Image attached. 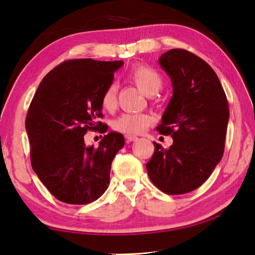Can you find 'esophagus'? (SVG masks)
Returning a JSON list of instances; mask_svg holds the SVG:
<instances>
[{"instance_id":"esophagus-1","label":"esophagus","mask_w":255,"mask_h":255,"mask_svg":"<svg viewBox=\"0 0 255 255\" xmlns=\"http://www.w3.org/2000/svg\"><path fill=\"white\" fill-rule=\"evenodd\" d=\"M139 138L137 136H132V134H126V140L127 142H131V141H137Z\"/></svg>"}]
</instances>
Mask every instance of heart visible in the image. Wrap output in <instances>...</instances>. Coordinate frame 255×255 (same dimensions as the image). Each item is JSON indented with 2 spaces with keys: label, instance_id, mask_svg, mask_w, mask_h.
<instances>
[{
  "label": "heart",
  "instance_id": "1",
  "mask_svg": "<svg viewBox=\"0 0 255 255\" xmlns=\"http://www.w3.org/2000/svg\"><path fill=\"white\" fill-rule=\"evenodd\" d=\"M129 77L144 94L149 96L158 93L163 84L159 72L150 67H134L129 73ZM117 90V84L112 82L103 92L101 103L103 108H105L106 111H113L116 107ZM152 123L153 118L147 114L125 113L115 119L113 127L116 131L126 134H139L143 132Z\"/></svg>",
  "mask_w": 255,
  "mask_h": 255
}]
</instances>
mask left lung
I'll return each instance as SVG.
<instances>
[{"label":"left lung","mask_w":255,"mask_h":255,"mask_svg":"<svg viewBox=\"0 0 255 255\" xmlns=\"http://www.w3.org/2000/svg\"><path fill=\"white\" fill-rule=\"evenodd\" d=\"M159 64L173 94L156 130L171 134L173 144L165 150L153 141L154 153L145 167L162 192L185 194L202 185L223 158L228 102L217 74L194 53L171 49Z\"/></svg>","instance_id":"left-lung-1"}]
</instances>
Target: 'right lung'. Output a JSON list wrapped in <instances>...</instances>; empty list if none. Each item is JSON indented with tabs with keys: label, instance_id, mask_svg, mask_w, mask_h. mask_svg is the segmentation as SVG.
<instances>
[{
	"label": "right lung",
	"instance_id": "obj_1",
	"mask_svg": "<svg viewBox=\"0 0 255 255\" xmlns=\"http://www.w3.org/2000/svg\"><path fill=\"white\" fill-rule=\"evenodd\" d=\"M124 61L75 59L42 79L26 116L32 170L53 196L84 205L100 198L110 184L112 162L125 144L122 133L105 134L99 147L84 134L102 123V94ZM103 132L107 126L103 125Z\"/></svg>",
	"mask_w": 255,
	"mask_h": 255
}]
</instances>
